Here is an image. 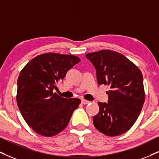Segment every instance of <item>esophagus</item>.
<instances>
[{
	"label": "esophagus",
	"instance_id": "34e87169",
	"mask_svg": "<svg viewBox=\"0 0 159 159\" xmlns=\"http://www.w3.org/2000/svg\"><path fill=\"white\" fill-rule=\"evenodd\" d=\"M90 103V101L89 100H81V103L84 104V105H86V104H89Z\"/></svg>",
	"mask_w": 159,
	"mask_h": 159
}]
</instances>
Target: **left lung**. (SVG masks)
I'll list each match as a JSON object with an SVG mask.
<instances>
[{
  "mask_svg": "<svg viewBox=\"0 0 159 159\" xmlns=\"http://www.w3.org/2000/svg\"><path fill=\"white\" fill-rule=\"evenodd\" d=\"M97 71L99 85L110 86L108 103H98L93 116L97 129L108 136L128 131L137 120L145 99L143 77L135 64L118 52L101 50L86 54Z\"/></svg>",
  "mask_w": 159,
  "mask_h": 159,
  "instance_id": "8db88e82",
  "label": "left lung"
}]
</instances>
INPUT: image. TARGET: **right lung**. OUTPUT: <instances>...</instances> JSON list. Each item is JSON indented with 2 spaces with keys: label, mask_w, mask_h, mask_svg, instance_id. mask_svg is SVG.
<instances>
[{
  "label": "right lung",
  "mask_w": 159,
  "mask_h": 159,
  "mask_svg": "<svg viewBox=\"0 0 159 159\" xmlns=\"http://www.w3.org/2000/svg\"><path fill=\"white\" fill-rule=\"evenodd\" d=\"M81 61L74 55L47 53L32 59L17 79V106L26 123L36 133L53 136L67 127L78 98H64L53 90L70 68Z\"/></svg>",
  "instance_id": "obj_1"
}]
</instances>
